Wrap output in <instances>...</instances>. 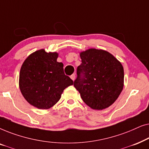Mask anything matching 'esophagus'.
Masks as SVG:
<instances>
[{"label":"esophagus","mask_w":149,"mask_h":149,"mask_svg":"<svg viewBox=\"0 0 149 149\" xmlns=\"http://www.w3.org/2000/svg\"><path fill=\"white\" fill-rule=\"evenodd\" d=\"M70 78H71V79H72V81H74V79H75V74H72L70 76Z\"/></svg>","instance_id":"esophagus-1"}]
</instances>
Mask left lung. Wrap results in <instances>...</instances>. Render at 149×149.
Returning a JSON list of instances; mask_svg holds the SVG:
<instances>
[{
    "mask_svg": "<svg viewBox=\"0 0 149 149\" xmlns=\"http://www.w3.org/2000/svg\"><path fill=\"white\" fill-rule=\"evenodd\" d=\"M74 86L91 109L102 110L115 102L123 88V67L106 51L89 49L80 54Z\"/></svg>",
    "mask_w": 149,
    "mask_h": 149,
    "instance_id": "left-lung-1",
    "label": "left lung"
}]
</instances>
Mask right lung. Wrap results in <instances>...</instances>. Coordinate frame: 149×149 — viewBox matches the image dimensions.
Returning <instances> with one entry per match:
<instances>
[{"label":"right lung","instance_id":"obj_1","mask_svg":"<svg viewBox=\"0 0 149 149\" xmlns=\"http://www.w3.org/2000/svg\"><path fill=\"white\" fill-rule=\"evenodd\" d=\"M56 52L44 49L30 55L19 72L20 91L28 103L39 109H48L59 101L64 89L73 81L64 72V65L57 62Z\"/></svg>","mask_w":149,"mask_h":149}]
</instances>
